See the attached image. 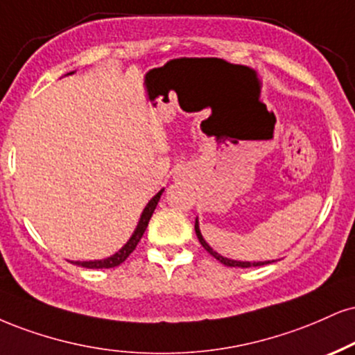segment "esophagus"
I'll return each instance as SVG.
<instances>
[{
  "mask_svg": "<svg viewBox=\"0 0 355 355\" xmlns=\"http://www.w3.org/2000/svg\"><path fill=\"white\" fill-rule=\"evenodd\" d=\"M189 177H190L189 166H185V165L178 166L177 172H175V178H177V180H185V178H189Z\"/></svg>",
  "mask_w": 355,
  "mask_h": 355,
  "instance_id": "esophagus-1",
  "label": "esophagus"
}]
</instances>
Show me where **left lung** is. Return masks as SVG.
Returning <instances> with one entry per match:
<instances>
[{
	"label": "left lung",
	"mask_w": 355,
	"mask_h": 355,
	"mask_svg": "<svg viewBox=\"0 0 355 355\" xmlns=\"http://www.w3.org/2000/svg\"><path fill=\"white\" fill-rule=\"evenodd\" d=\"M195 233H196V236H198V241L202 243V246L205 248V250L208 251V253H210L213 258H216L218 259L220 263H223L225 266H232V268H251V266H263V264H270L271 261H236V259H230V258H223V256L221 254H218L216 253L215 250H213V248L208 245L207 241H205V238L202 236V233H200V226H198V218L195 220Z\"/></svg>",
	"instance_id": "1"
}]
</instances>
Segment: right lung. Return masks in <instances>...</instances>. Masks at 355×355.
<instances>
[{
  "label": "right lung",
  "instance_id": "1",
  "mask_svg": "<svg viewBox=\"0 0 355 355\" xmlns=\"http://www.w3.org/2000/svg\"><path fill=\"white\" fill-rule=\"evenodd\" d=\"M69 74H74V72H69ZM162 193H164V189H162L159 193L153 196L150 202L147 203V207L144 208L142 215H140L139 225H137L134 234H132L130 240L127 241L125 245H123L121 250L117 251V253L109 256V258H105V259H96V261H71V263L78 264V266H83V268H89V270H102V268H115V266H119L121 263L125 261L132 251L135 250V246L139 245L140 238L144 236L145 230H147V226H148V221H150L153 211H155V207H157V203H159Z\"/></svg>",
  "mask_w": 355,
  "mask_h": 355
}]
</instances>
